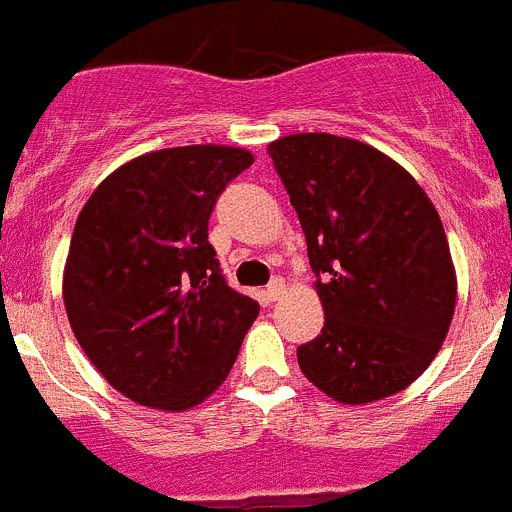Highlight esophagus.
I'll return each mask as SVG.
<instances>
[{
	"label": "esophagus",
	"instance_id": "34e87169",
	"mask_svg": "<svg viewBox=\"0 0 512 512\" xmlns=\"http://www.w3.org/2000/svg\"><path fill=\"white\" fill-rule=\"evenodd\" d=\"M284 292H287V281L284 279H274L269 287H266V297H269L271 302H276V299L284 297Z\"/></svg>",
	"mask_w": 512,
	"mask_h": 512
}]
</instances>
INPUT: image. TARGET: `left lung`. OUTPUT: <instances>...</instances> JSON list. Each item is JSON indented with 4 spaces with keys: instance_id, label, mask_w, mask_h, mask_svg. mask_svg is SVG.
Instances as JSON below:
<instances>
[{
    "instance_id": "1",
    "label": "left lung",
    "mask_w": 512,
    "mask_h": 512,
    "mask_svg": "<svg viewBox=\"0 0 512 512\" xmlns=\"http://www.w3.org/2000/svg\"><path fill=\"white\" fill-rule=\"evenodd\" d=\"M307 238L325 327L299 345L312 386L348 406L409 388L442 350L457 304L447 233L424 187L358 139L269 144Z\"/></svg>"
}]
</instances>
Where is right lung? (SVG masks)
Instances as JSON below:
<instances>
[{
  "label": "right lung",
  "mask_w": 512,
  "mask_h": 512,
  "mask_svg": "<svg viewBox=\"0 0 512 512\" xmlns=\"http://www.w3.org/2000/svg\"><path fill=\"white\" fill-rule=\"evenodd\" d=\"M253 164L225 144L129 159L75 220L63 271L73 335L119 393L187 411L228 378L259 304L233 292L208 243L220 192Z\"/></svg>",
  "instance_id": "add662e5"
}]
</instances>
